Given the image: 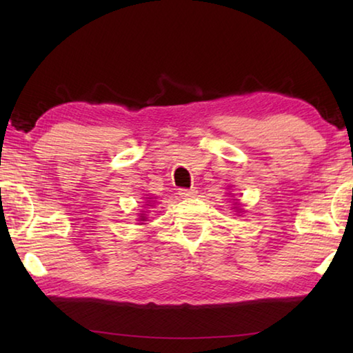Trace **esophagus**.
I'll return each instance as SVG.
<instances>
[{
	"instance_id": "1",
	"label": "esophagus",
	"mask_w": 353,
	"mask_h": 353,
	"mask_svg": "<svg viewBox=\"0 0 353 353\" xmlns=\"http://www.w3.org/2000/svg\"><path fill=\"white\" fill-rule=\"evenodd\" d=\"M196 193H198V191L193 190V188H191V190H187V188L179 190V194H181V198H194Z\"/></svg>"
}]
</instances>
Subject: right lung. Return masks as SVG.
<instances>
[{
	"mask_svg": "<svg viewBox=\"0 0 353 353\" xmlns=\"http://www.w3.org/2000/svg\"><path fill=\"white\" fill-rule=\"evenodd\" d=\"M146 199H151V198H146ZM146 205H148V204H146ZM139 221H146V216H145V214L141 213V216H140V219H139Z\"/></svg>",
	"mask_w": 353,
	"mask_h": 353,
	"instance_id": "obj_1",
	"label": "right lung"
}]
</instances>
